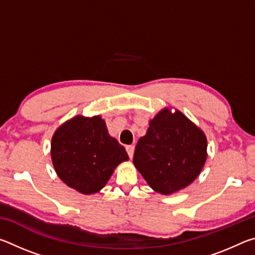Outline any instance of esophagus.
<instances>
[{
  "mask_svg": "<svg viewBox=\"0 0 255 255\" xmlns=\"http://www.w3.org/2000/svg\"><path fill=\"white\" fill-rule=\"evenodd\" d=\"M126 150H127V153H128V155H129V157L132 158L133 150H135V147H133L132 145H128V146H126Z\"/></svg>",
  "mask_w": 255,
  "mask_h": 255,
  "instance_id": "esophagus-1",
  "label": "esophagus"
}]
</instances>
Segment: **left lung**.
I'll return each instance as SVG.
<instances>
[{"mask_svg": "<svg viewBox=\"0 0 255 255\" xmlns=\"http://www.w3.org/2000/svg\"><path fill=\"white\" fill-rule=\"evenodd\" d=\"M207 158V139L180 111L162 110L136 145L133 165L149 187L171 195L193 182Z\"/></svg>", "mask_w": 255, "mask_h": 255, "instance_id": "obj_1", "label": "left lung"}]
</instances>
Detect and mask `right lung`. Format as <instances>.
<instances>
[{"instance_id":"1","label":"right lung","mask_w":255,"mask_h":255,"mask_svg":"<svg viewBox=\"0 0 255 255\" xmlns=\"http://www.w3.org/2000/svg\"><path fill=\"white\" fill-rule=\"evenodd\" d=\"M128 158L124 146L109 136L100 116H77L62 125L51 139L56 173L83 195L100 191L116 167Z\"/></svg>"}]
</instances>
